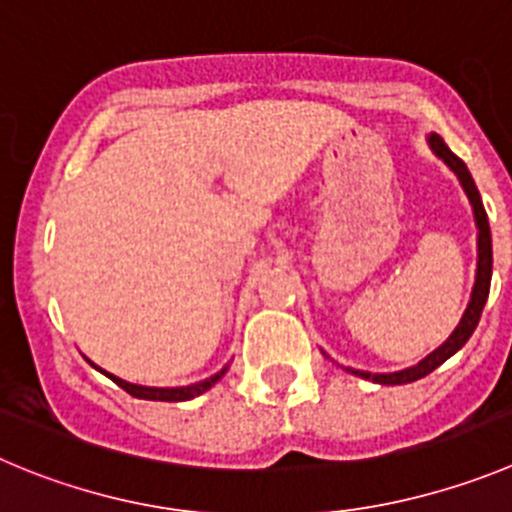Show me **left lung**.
Wrapping results in <instances>:
<instances>
[{
    "label": "left lung",
    "mask_w": 512,
    "mask_h": 512,
    "mask_svg": "<svg viewBox=\"0 0 512 512\" xmlns=\"http://www.w3.org/2000/svg\"><path fill=\"white\" fill-rule=\"evenodd\" d=\"M427 141H429V148H432L434 154H437L444 164L455 171L457 179H460V184H462V189H465L467 199H470L472 212H475V224H477L475 285H472L470 303H467L465 313H462L460 323H457V328L452 331V336L447 338L442 346L434 348L427 358H422L417 366H409V369H404V371H394V374H369V371L348 369L351 374L361 376V379H371V381H376V384H386V386L412 384V381L424 379V376L432 374L437 366H442L447 358L455 356V353L460 351L467 341H470L472 331H475L477 323H480L482 308H485L487 295H490V278H493V240H490V224H487V214H485V207H482L480 191H477V186H475V181H472L470 171H467L465 161L457 159V156L452 154L450 146L442 141V136H437V133H429Z\"/></svg>",
    "instance_id": "1"
}]
</instances>
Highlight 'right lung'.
<instances>
[{"label": "right lung", "instance_id": "1", "mask_svg": "<svg viewBox=\"0 0 512 512\" xmlns=\"http://www.w3.org/2000/svg\"><path fill=\"white\" fill-rule=\"evenodd\" d=\"M95 369H98V366H95ZM227 369H229V364L224 366L222 371H217V374H214V376H209V379L197 381V384H191V386H171V389H169V386H138V384H128V381L118 379V376L105 374V371H103V374L108 376V379L116 381V384L121 386L123 391H128V394H131V396H136V399H148V401H189V399H194V396H199V394H204V391L212 389V386L217 384V381L222 379L224 374H227Z\"/></svg>", "mask_w": 512, "mask_h": 512}]
</instances>
